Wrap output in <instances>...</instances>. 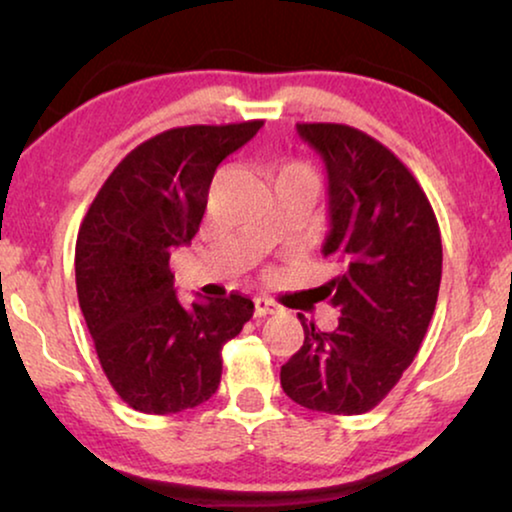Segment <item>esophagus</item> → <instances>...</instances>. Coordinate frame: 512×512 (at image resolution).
<instances>
[{
    "instance_id": "obj_1",
    "label": "esophagus",
    "mask_w": 512,
    "mask_h": 512,
    "mask_svg": "<svg viewBox=\"0 0 512 512\" xmlns=\"http://www.w3.org/2000/svg\"><path fill=\"white\" fill-rule=\"evenodd\" d=\"M277 305L268 298H256L254 300V314L256 317H268V314H275Z\"/></svg>"
}]
</instances>
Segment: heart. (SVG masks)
<instances>
[{"label": "heart", "instance_id": "heart-1", "mask_svg": "<svg viewBox=\"0 0 512 512\" xmlns=\"http://www.w3.org/2000/svg\"><path fill=\"white\" fill-rule=\"evenodd\" d=\"M272 181H293V184H300L307 191H317V174L312 172V167L303 163H289L282 165L279 170L272 172Z\"/></svg>", "mask_w": 512, "mask_h": 512}]
</instances>
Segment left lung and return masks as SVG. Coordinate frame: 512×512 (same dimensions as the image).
<instances>
[{
	"mask_svg": "<svg viewBox=\"0 0 512 512\" xmlns=\"http://www.w3.org/2000/svg\"><path fill=\"white\" fill-rule=\"evenodd\" d=\"M296 130L326 165L331 230L321 254L340 275L321 291L340 319L326 333L298 314L305 342L279 380L307 410L363 415L419 352L436 310L443 242L429 198L387 146L340 123Z\"/></svg>",
	"mask_w": 512,
	"mask_h": 512,
	"instance_id": "8db88e82",
	"label": "left lung"
}]
</instances>
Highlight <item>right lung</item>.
I'll list each match as a JSON object with an SVG mask.
<instances>
[{
    "label": "right lung",
    "instance_id": "1",
    "mask_svg": "<svg viewBox=\"0 0 512 512\" xmlns=\"http://www.w3.org/2000/svg\"><path fill=\"white\" fill-rule=\"evenodd\" d=\"M263 121L188 125L125 156L76 237V293L104 375L130 408L172 415L209 401L221 349L254 314L240 293L184 307L170 254L191 244L216 167Z\"/></svg>",
    "mask_w": 512,
    "mask_h": 512
}]
</instances>
